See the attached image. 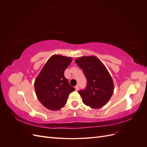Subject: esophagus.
Masks as SVG:
<instances>
[{
  "instance_id": "esophagus-1",
  "label": "esophagus",
  "mask_w": 147,
  "mask_h": 147,
  "mask_svg": "<svg viewBox=\"0 0 147 147\" xmlns=\"http://www.w3.org/2000/svg\"><path fill=\"white\" fill-rule=\"evenodd\" d=\"M75 90H76V91L79 90V86L78 85H77L76 86H75Z\"/></svg>"
}]
</instances>
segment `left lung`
Instances as JSON below:
<instances>
[{"instance_id":"1","label":"left lung","mask_w":147,"mask_h":147,"mask_svg":"<svg viewBox=\"0 0 147 147\" xmlns=\"http://www.w3.org/2000/svg\"><path fill=\"white\" fill-rule=\"evenodd\" d=\"M83 70L87 84L78 92L83 103L92 109L105 105L113 92L112 78L102 62L94 56H84L75 60Z\"/></svg>"}]
</instances>
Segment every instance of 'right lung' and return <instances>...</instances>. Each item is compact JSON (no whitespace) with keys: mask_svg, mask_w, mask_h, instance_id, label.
I'll list each match as a JSON object with an SVG mask.
<instances>
[{"mask_svg":"<svg viewBox=\"0 0 147 147\" xmlns=\"http://www.w3.org/2000/svg\"><path fill=\"white\" fill-rule=\"evenodd\" d=\"M69 57L54 55L48 60L35 81L39 101L51 110H58L67 103L70 92L75 90L64 77V71L72 63Z\"/></svg>","mask_w":147,"mask_h":147,"instance_id":"obj_1","label":"right lung"}]
</instances>
